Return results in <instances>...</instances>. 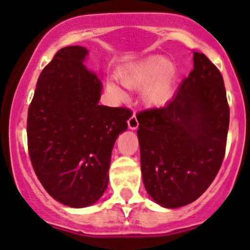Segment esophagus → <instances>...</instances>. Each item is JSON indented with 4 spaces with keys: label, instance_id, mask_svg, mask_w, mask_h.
<instances>
[{
    "label": "esophagus",
    "instance_id": "esophagus-1",
    "mask_svg": "<svg viewBox=\"0 0 250 250\" xmlns=\"http://www.w3.org/2000/svg\"><path fill=\"white\" fill-rule=\"evenodd\" d=\"M138 125H139V122L136 117V113H133L132 117L128 120V127H129L130 129H137V128H138Z\"/></svg>",
    "mask_w": 250,
    "mask_h": 250
}]
</instances>
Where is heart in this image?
<instances>
[{
    "mask_svg": "<svg viewBox=\"0 0 250 250\" xmlns=\"http://www.w3.org/2000/svg\"><path fill=\"white\" fill-rule=\"evenodd\" d=\"M176 78V66L171 60L162 57H149L137 62L122 75L123 85L133 90L143 88V100L148 104H163L169 97ZM107 90L121 99L123 92L113 81H108Z\"/></svg>",
    "mask_w": 250,
    "mask_h": 250,
    "instance_id": "heart-1",
    "label": "heart"
}]
</instances>
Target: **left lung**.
<instances>
[{
	"instance_id": "left-lung-1",
	"label": "left lung",
	"mask_w": 250,
	"mask_h": 250,
	"mask_svg": "<svg viewBox=\"0 0 250 250\" xmlns=\"http://www.w3.org/2000/svg\"><path fill=\"white\" fill-rule=\"evenodd\" d=\"M146 192L167 208L197 200L225 158L229 106L222 74L193 51V69L171 101L137 113Z\"/></svg>"
}]
</instances>
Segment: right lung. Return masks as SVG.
<instances>
[{
  "mask_svg": "<svg viewBox=\"0 0 250 250\" xmlns=\"http://www.w3.org/2000/svg\"><path fill=\"white\" fill-rule=\"evenodd\" d=\"M83 46L62 48L43 69L28 108V151L46 192L69 207L93 205L108 184L111 153L132 111L99 104L102 83L83 62Z\"/></svg>",
  "mask_w": 250,
  "mask_h": 250,
  "instance_id": "1",
  "label": "right lung"
}]
</instances>
